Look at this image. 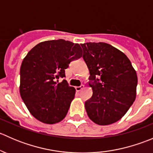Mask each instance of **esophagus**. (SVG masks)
<instances>
[{
  "mask_svg": "<svg viewBox=\"0 0 153 153\" xmlns=\"http://www.w3.org/2000/svg\"><path fill=\"white\" fill-rule=\"evenodd\" d=\"M84 85H81V86H76V87H75V89H76L77 92H80V91L82 90V89H84Z\"/></svg>",
  "mask_w": 153,
  "mask_h": 153,
  "instance_id": "1",
  "label": "esophagus"
}]
</instances>
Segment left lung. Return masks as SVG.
Listing matches in <instances>:
<instances>
[{
    "mask_svg": "<svg viewBox=\"0 0 153 153\" xmlns=\"http://www.w3.org/2000/svg\"><path fill=\"white\" fill-rule=\"evenodd\" d=\"M81 46L93 92L85 102L88 116L98 125L113 124L135 101L136 72L126 55L110 44L89 42Z\"/></svg>",
    "mask_w": 153,
    "mask_h": 153,
    "instance_id": "8db88e82",
    "label": "left lung"
}]
</instances>
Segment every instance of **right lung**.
Segmentation results:
<instances>
[{"label": "right lung", "instance_id": "1", "mask_svg": "<svg viewBox=\"0 0 153 153\" xmlns=\"http://www.w3.org/2000/svg\"><path fill=\"white\" fill-rule=\"evenodd\" d=\"M82 56L78 44L63 39L39 43L27 53L21 66L20 94L30 113L49 124L62 121L75 94L65 78L71 61Z\"/></svg>", "mask_w": 153, "mask_h": 153}]
</instances>
